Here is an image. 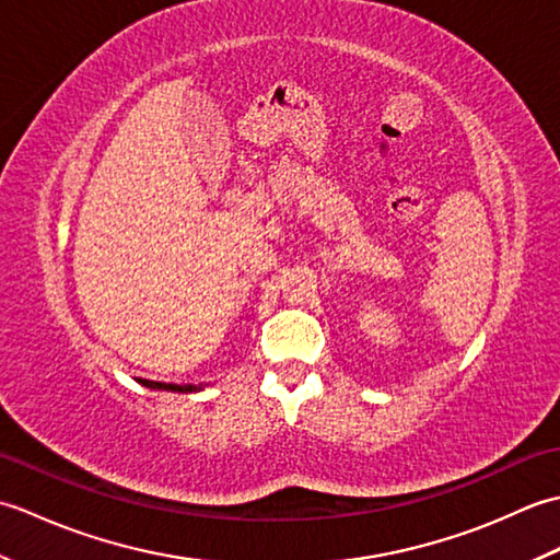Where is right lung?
I'll list each match as a JSON object with an SVG mask.
<instances>
[{
	"label": "right lung",
	"mask_w": 560,
	"mask_h": 560,
	"mask_svg": "<svg viewBox=\"0 0 560 560\" xmlns=\"http://www.w3.org/2000/svg\"><path fill=\"white\" fill-rule=\"evenodd\" d=\"M141 385L149 389H165V392H180V395H187V392H199L205 389V385H168V383H153V380H139Z\"/></svg>",
	"instance_id": "right-lung-1"
}]
</instances>
